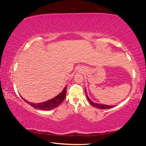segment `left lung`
Instances as JSON below:
<instances>
[{"mask_svg": "<svg viewBox=\"0 0 146 146\" xmlns=\"http://www.w3.org/2000/svg\"><path fill=\"white\" fill-rule=\"evenodd\" d=\"M85 91H86V90H85ZM86 98H87L88 101L90 102V103L92 105H93L94 107H95L96 108H99V109H108V108H113L114 107V106H110V105H103V104H98L94 103L92 100H91L89 98H88V96H87V94H86Z\"/></svg>", "mask_w": 146, "mask_h": 146, "instance_id": "left-lung-1", "label": "left lung"}]
</instances>
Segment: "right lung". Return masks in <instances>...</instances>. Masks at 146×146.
Wrapping results in <instances>:
<instances>
[{"label": "right lung", "mask_w": 146, "mask_h": 146, "mask_svg": "<svg viewBox=\"0 0 146 146\" xmlns=\"http://www.w3.org/2000/svg\"><path fill=\"white\" fill-rule=\"evenodd\" d=\"M66 86L64 88L63 91L60 93L58 96H56L55 98H53L49 100H47L46 102L42 103L39 104H33L28 102L27 100H25L23 97L21 96L22 99H23L24 100L26 103H27L30 105L32 106L33 108L36 109H39L42 110H50L52 109H54L56 107H58L59 105H60L62 102L66 98Z\"/></svg>", "instance_id": "add662e5"}]
</instances>
